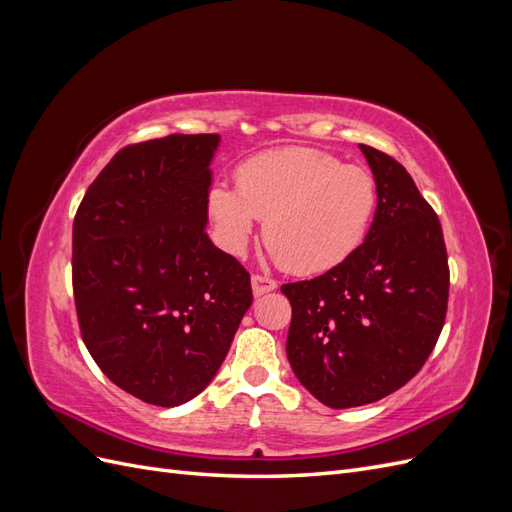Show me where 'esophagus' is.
<instances>
[{
  "mask_svg": "<svg viewBox=\"0 0 512 512\" xmlns=\"http://www.w3.org/2000/svg\"><path fill=\"white\" fill-rule=\"evenodd\" d=\"M275 288H277V282L271 280V277L252 275V292H254V297H262V294H267V292H271Z\"/></svg>",
  "mask_w": 512,
  "mask_h": 512,
  "instance_id": "obj_1",
  "label": "esophagus"
}]
</instances>
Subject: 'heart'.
I'll list each match as a JSON object with an SVG mask.
<instances>
[{
	"instance_id": "b5f03b06",
	"label": "heart",
	"mask_w": 512,
	"mask_h": 512,
	"mask_svg": "<svg viewBox=\"0 0 512 512\" xmlns=\"http://www.w3.org/2000/svg\"><path fill=\"white\" fill-rule=\"evenodd\" d=\"M237 183H213L207 194L220 245L241 256L265 220L273 258L301 275L335 269L359 250L378 205L369 170L312 147L258 153L239 166Z\"/></svg>"
}]
</instances>
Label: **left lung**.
Here are the masks:
<instances>
[{"mask_svg":"<svg viewBox=\"0 0 512 512\" xmlns=\"http://www.w3.org/2000/svg\"><path fill=\"white\" fill-rule=\"evenodd\" d=\"M359 147L378 183L365 241L335 269L282 286L292 305L290 367L335 410L374 404L412 380L438 342L448 303L436 211L397 160Z\"/></svg>","mask_w":512,"mask_h":512,"instance_id":"8db88e82","label":"left lung"}]
</instances>
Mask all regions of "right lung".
I'll use <instances>...</instances> for the list:
<instances>
[{"mask_svg": "<svg viewBox=\"0 0 512 512\" xmlns=\"http://www.w3.org/2000/svg\"><path fill=\"white\" fill-rule=\"evenodd\" d=\"M220 134L123 147L89 185L72 228L83 342L104 376L175 408L218 374L252 305L250 273L207 235Z\"/></svg>", "mask_w": 512, "mask_h": 512, "instance_id": "right-lung-1", "label": "right lung"}]
</instances>
